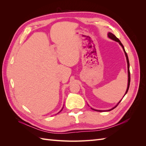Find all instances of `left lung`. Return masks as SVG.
<instances>
[{
	"label": "left lung",
	"instance_id": "8db88e82",
	"mask_svg": "<svg viewBox=\"0 0 146 146\" xmlns=\"http://www.w3.org/2000/svg\"><path fill=\"white\" fill-rule=\"evenodd\" d=\"M108 37L110 38V39H112V40H113V41H116V42H117L119 44L121 45V46L122 47V48H123V52H124V53H125V56H126V60H127V68H128V84H127V90H126V91H125V94H124V96H123V97L125 96V95L127 94V92H128V90H129V86H130V64H129V58H128V56H127V53H126V52H125V48H124V47H123V46L122 45V44L121 43V42L120 41V40H119V39L115 36V35H114V34H113L112 33H111V32H108ZM122 99L119 102L117 103V104L115 106V107H114L113 108H111V109H110V110H96V109H94V108H91V109L92 110H95V111H99V112H102V111H111V110H112L113 109H114V108H116L117 106L118 105V104L120 103V102L122 100Z\"/></svg>",
	"mask_w": 146,
	"mask_h": 146
}]
</instances>
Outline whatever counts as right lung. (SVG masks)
Here are the masks:
<instances>
[{
	"mask_svg": "<svg viewBox=\"0 0 146 146\" xmlns=\"http://www.w3.org/2000/svg\"><path fill=\"white\" fill-rule=\"evenodd\" d=\"M63 108H62V109H61V111H60V112H61V111H62V110H63ZM60 112H59V113H60Z\"/></svg>",
	"mask_w": 146,
	"mask_h": 146,
	"instance_id": "add662e5",
	"label": "right lung"
}]
</instances>
